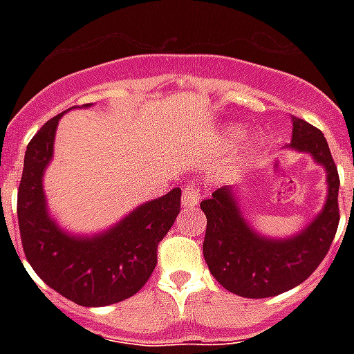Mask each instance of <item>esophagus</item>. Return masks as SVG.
Instances as JSON below:
<instances>
[{"label": "esophagus", "mask_w": 354, "mask_h": 354, "mask_svg": "<svg viewBox=\"0 0 354 354\" xmlns=\"http://www.w3.org/2000/svg\"><path fill=\"white\" fill-rule=\"evenodd\" d=\"M200 202V187L196 183H187L183 185L182 193V205L183 207H191V205H196Z\"/></svg>", "instance_id": "34e87169"}]
</instances>
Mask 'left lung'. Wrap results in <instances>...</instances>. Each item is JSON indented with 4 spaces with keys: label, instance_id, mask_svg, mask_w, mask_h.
Here are the masks:
<instances>
[{
    "label": "left lung",
    "instance_id": "8db88e82",
    "mask_svg": "<svg viewBox=\"0 0 354 354\" xmlns=\"http://www.w3.org/2000/svg\"><path fill=\"white\" fill-rule=\"evenodd\" d=\"M290 147L310 152L327 169L329 194L324 211L294 239L270 241L248 227L236 207L232 189H216L200 207L207 216L204 259L209 272L226 290L236 296L272 297L301 285L329 252L340 222V176L324 133L310 122L294 119Z\"/></svg>",
    "mask_w": 354,
    "mask_h": 354
}]
</instances>
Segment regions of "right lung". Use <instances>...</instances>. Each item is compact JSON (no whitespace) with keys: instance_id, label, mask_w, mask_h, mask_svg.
Listing matches in <instances>:
<instances>
[{"instance_id":"obj_1","label":"right lung","mask_w":354,"mask_h":354,"mask_svg":"<svg viewBox=\"0 0 354 354\" xmlns=\"http://www.w3.org/2000/svg\"><path fill=\"white\" fill-rule=\"evenodd\" d=\"M60 118L62 113L49 119L25 150L18 187L21 246L32 270L53 290L82 307H104L128 299L149 281L158 263V244L180 213L182 191L176 187L147 202L93 239L62 233L47 216L41 189Z\"/></svg>"}]
</instances>
